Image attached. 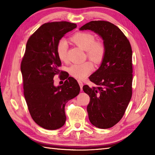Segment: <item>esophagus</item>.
<instances>
[{
	"label": "esophagus",
	"instance_id": "esophagus-1",
	"mask_svg": "<svg viewBox=\"0 0 155 155\" xmlns=\"http://www.w3.org/2000/svg\"><path fill=\"white\" fill-rule=\"evenodd\" d=\"M78 84H79V86L81 87V90L82 91H83V81H82L81 80H78Z\"/></svg>",
	"mask_w": 155,
	"mask_h": 155
}]
</instances>
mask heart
<instances>
[{"mask_svg":"<svg viewBox=\"0 0 155 155\" xmlns=\"http://www.w3.org/2000/svg\"><path fill=\"white\" fill-rule=\"evenodd\" d=\"M71 41L78 47L85 51L87 57L94 63L99 64L106 54V47L101 41H95L93 35L88 32H78L71 37ZM68 43L64 38L58 41L57 45V54L62 61L67 60ZM93 65L90 61L81 64H74L68 68V72L77 79H83L93 71Z\"/></svg>","mask_w":155,"mask_h":155,"instance_id":"1","label":"heart"}]
</instances>
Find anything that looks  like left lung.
I'll use <instances>...</instances> for the list:
<instances>
[{"label":"left lung","instance_id":"8db88e82","mask_svg":"<svg viewBox=\"0 0 155 155\" xmlns=\"http://www.w3.org/2000/svg\"><path fill=\"white\" fill-rule=\"evenodd\" d=\"M79 30L93 31L106 47L101 66L89 77L97 87L83 88L91 98L87 112L91 124L110 128L123 117L132 97V48L120 28L108 21H91Z\"/></svg>","mask_w":155,"mask_h":155}]
</instances>
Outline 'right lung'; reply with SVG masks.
<instances>
[{
  "label": "right lung",
  "mask_w": 155,
  "mask_h": 155,
  "mask_svg": "<svg viewBox=\"0 0 155 155\" xmlns=\"http://www.w3.org/2000/svg\"><path fill=\"white\" fill-rule=\"evenodd\" d=\"M76 27L74 23L66 21L45 23L31 35L26 46L21 66L25 98L32 119L45 129L63 126L65 104L80 93L79 85L72 77L58 87L53 80L54 75L62 73L57 45Z\"/></svg>",
  "instance_id": "add662e5"
}]
</instances>
